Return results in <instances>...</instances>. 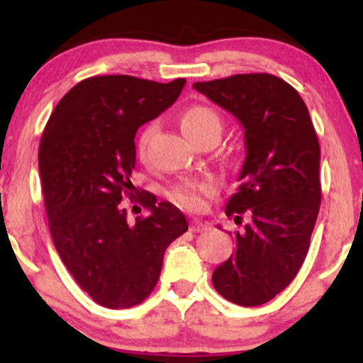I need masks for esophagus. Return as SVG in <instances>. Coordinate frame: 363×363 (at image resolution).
I'll return each instance as SVG.
<instances>
[{
  "label": "esophagus",
  "instance_id": "esophagus-1",
  "mask_svg": "<svg viewBox=\"0 0 363 363\" xmlns=\"http://www.w3.org/2000/svg\"><path fill=\"white\" fill-rule=\"evenodd\" d=\"M189 228H191V232H194V234H199V232H205L206 230L208 225L203 223V222H199V220H193V222H191V225H189Z\"/></svg>",
  "mask_w": 363,
  "mask_h": 363
}]
</instances>
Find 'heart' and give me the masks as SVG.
Wrapping results in <instances>:
<instances>
[{
    "mask_svg": "<svg viewBox=\"0 0 363 363\" xmlns=\"http://www.w3.org/2000/svg\"><path fill=\"white\" fill-rule=\"evenodd\" d=\"M182 133L186 135V138L191 141L198 140L199 136L206 135L210 131L220 133V119L210 107L205 106H194L189 107L184 114L179 119ZM153 135V126L145 128L141 131L138 138V153L141 157L145 155V150L150 138ZM216 194V184L211 179H187L170 187L169 198L172 199L176 205H179L184 210L189 211H201L205 210L206 201L210 198H213Z\"/></svg>",
    "mask_w": 363,
    "mask_h": 363,
    "instance_id": "heart-1",
    "label": "heart"
}]
</instances>
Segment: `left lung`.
<instances>
[{
	"instance_id": "left-lung-1",
	"label": "left lung",
	"mask_w": 363,
	"mask_h": 363,
	"mask_svg": "<svg viewBox=\"0 0 363 363\" xmlns=\"http://www.w3.org/2000/svg\"><path fill=\"white\" fill-rule=\"evenodd\" d=\"M244 126L240 186L225 213L237 225L235 254L213 272L215 290L237 306L269 302L297 277L320 205V148L294 86L269 73L194 83Z\"/></svg>"
}]
</instances>
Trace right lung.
<instances>
[{"instance_id":"1","label":"right lung","mask_w":363,"mask_h":363,"mask_svg":"<svg viewBox=\"0 0 363 363\" xmlns=\"http://www.w3.org/2000/svg\"><path fill=\"white\" fill-rule=\"evenodd\" d=\"M184 85V78H86L61 99L40 138V184L56 251L80 289L107 309L143 302L165 249L187 230L186 216L152 193L138 198L150 215L135 223L121 205L124 196L135 198L136 131L169 109Z\"/></svg>"}]
</instances>
